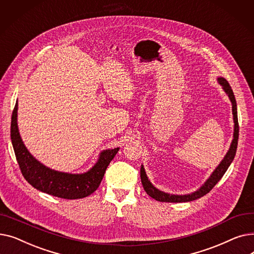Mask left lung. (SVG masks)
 I'll use <instances>...</instances> for the list:
<instances>
[{
  "label": "left lung",
  "instance_id": "left-lung-1",
  "mask_svg": "<svg viewBox=\"0 0 254 254\" xmlns=\"http://www.w3.org/2000/svg\"><path fill=\"white\" fill-rule=\"evenodd\" d=\"M218 83L222 86L223 90L226 92V95L229 96L232 105H233V116H234V139L232 141L231 147L228 151V153L225 154V156L223 157V159L221 161V163L218 165V167L213 171V173L211 174V176L209 177V179H207V181L199 188L196 191L190 193V194H183V195H178V194H170V193H166L164 191L158 190L157 189H155L154 186L151 184V182L148 180L147 175H146V172L144 170V167L141 166V170H140V174H141V181L143 184V188L145 190V191L147 192L148 195H150L152 198L156 199L158 202H168V203H183V202H190V201H194L196 198H199L204 196L205 194H207L214 186L216 185V183L222 178V176L224 175V173L226 172V170L229 169L230 165L232 164L233 159L236 155V151H237V146H238V139H239V124H238V114H237V102L235 99V95L233 92V89L230 85V83L226 81V80L223 77H219L217 78Z\"/></svg>",
  "mask_w": 254,
  "mask_h": 254
}]
</instances>
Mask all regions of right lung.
I'll return each mask as SVG.
<instances>
[{
	"mask_svg": "<svg viewBox=\"0 0 254 254\" xmlns=\"http://www.w3.org/2000/svg\"><path fill=\"white\" fill-rule=\"evenodd\" d=\"M17 109L16 102L12 112L10 132L13 149L24 179L40 191L66 199L82 198L96 191L107 167L119 148L102 151L97 164L83 174H69L51 170L38 162L24 146L17 127Z\"/></svg>",
	"mask_w": 254,
	"mask_h": 254,
	"instance_id": "obj_1",
	"label": "right lung"
}]
</instances>
